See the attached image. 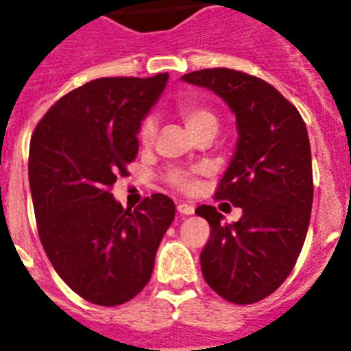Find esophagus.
Masks as SVG:
<instances>
[{
  "label": "esophagus",
  "mask_w": 351,
  "mask_h": 351,
  "mask_svg": "<svg viewBox=\"0 0 351 351\" xmlns=\"http://www.w3.org/2000/svg\"><path fill=\"white\" fill-rule=\"evenodd\" d=\"M178 210L179 214H182V216H190V214L195 213V207L190 206V204H179Z\"/></svg>",
  "instance_id": "esophagus-1"
}]
</instances>
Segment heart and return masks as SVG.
<instances>
[{"instance_id":"1","label":"heart","mask_w":351,"mask_h":351,"mask_svg":"<svg viewBox=\"0 0 351 351\" xmlns=\"http://www.w3.org/2000/svg\"><path fill=\"white\" fill-rule=\"evenodd\" d=\"M178 114L193 135H198V133L206 132V130L216 132L219 126L218 116L202 104L186 101V104L179 105ZM138 138H141V144L145 145V147L153 145L154 138H156V123H154V119L147 117V119L142 121L141 128H138ZM165 181L172 190L179 191V193L191 195L198 190V178L195 170L170 169L165 176Z\"/></svg>"}]
</instances>
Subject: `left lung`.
Here are the masks:
<instances>
[{
    "label": "left lung",
    "mask_w": 351,
    "mask_h": 351,
    "mask_svg": "<svg viewBox=\"0 0 351 351\" xmlns=\"http://www.w3.org/2000/svg\"><path fill=\"white\" fill-rule=\"evenodd\" d=\"M182 80L210 89L237 119V151L214 193L241 207L232 225L213 206L195 213L210 225L200 253L207 285L234 304H255L283 285L308 234L313 169L308 130L274 86L230 68H206Z\"/></svg>",
    "instance_id": "obj_1"
}]
</instances>
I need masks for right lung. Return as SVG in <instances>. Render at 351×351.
<instances>
[{
	"mask_svg": "<svg viewBox=\"0 0 351 351\" xmlns=\"http://www.w3.org/2000/svg\"><path fill=\"white\" fill-rule=\"evenodd\" d=\"M169 73L101 77L66 93L29 142V188L40 243L61 280L98 306L128 302L149 283L160 241L176 216L167 195L135 209L110 193L138 153L141 121Z\"/></svg>",
	"mask_w": 351,
	"mask_h": 351,
	"instance_id": "add662e5",
	"label": "right lung"
}]
</instances>
